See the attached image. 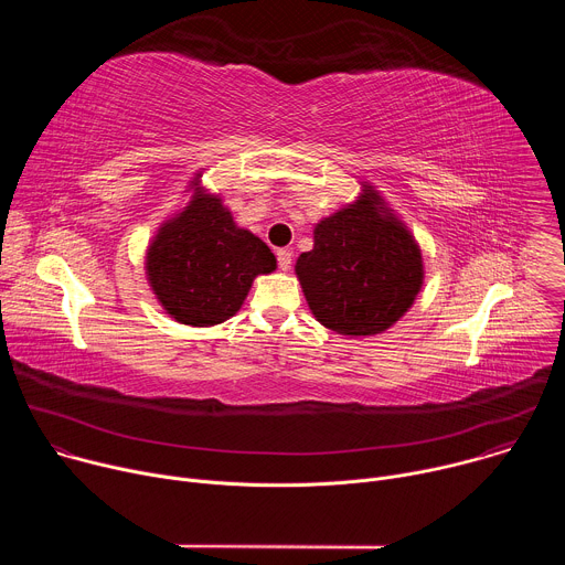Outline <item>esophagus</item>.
Returning <instances> with one entry per match:
<instances>
[{
  "label": "esophagus",
  "mask_w": 565,
  "mask_h": 565,
  "mask_svg": "<svg viewBox=\"0 0 565 565\" xmlns=\"http://www.w3.org/2000/svg\"><path fill=\"white\" fill-rule=\"evenodd\" d=\"M277 264H279V268H281L284 273L290 270V266H292V253L286 250V248L277 250Z\"/></svg>",
  "instance_id": "1"
}]
</instances>
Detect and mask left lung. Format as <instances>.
<instances>
[{"mask_svg":"<svg viewBox=\"0 0 565 565\" xmlns=\"http://www.w3.org/2000/svg\"><path fill=\"white\" fill-rule=\"evenodd\" d=\"M312 238L295 273L319 324L351 338L377 335L412 308L425 279L423 253L373 185L321 218Z\"/></svg>","mask_w":565,"mask_h":565,"instance_id":"8db88e82","label":"left lung"}]
</instances>
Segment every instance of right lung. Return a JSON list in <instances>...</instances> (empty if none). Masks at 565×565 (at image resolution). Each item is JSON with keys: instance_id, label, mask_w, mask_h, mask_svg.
Instances as JSON below:
<instances>
[{"instance_id": "obj_1", "label": "right lung", "mask_w": 565, "mask_h": 565, "mask_svg": "<svg viewBox=\"0 0 565 565\" xmlns=\"http://www.w3.org/2000/svg\"><path fill=\"white\" fill-rule=\"evenodd\" d=\"M199 177L183 212L158 227L145 270L170 317L188 327H214L241 308L255 277L273 273L277 259L259 236L234 223Z\"/></svg>"}]
</instances>
